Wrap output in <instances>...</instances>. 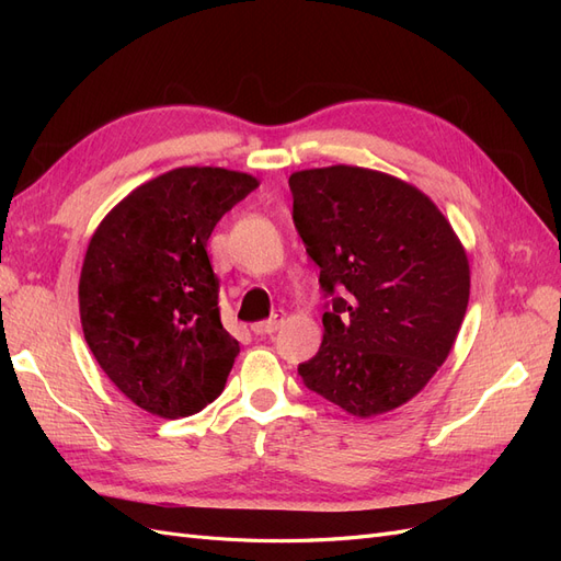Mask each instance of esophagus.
<instances>
[{"mask_svg": "<svg viewBox=\"0 0 561 561\" xmlns=\"http://www.w3.org/2000/svg\"><path fill=\"white\" fill-rule=\"evenodd\" d=\"M283 325V316H274V318H268V320H262V322H254V325L250 328L254 334L257 336H264V334H271V332H276L278 328Z\"/></svg>", "mask_w": 561, "mask_h": 561, "instance_id": "34e87169", "label": "esophagus"}]
</instances>
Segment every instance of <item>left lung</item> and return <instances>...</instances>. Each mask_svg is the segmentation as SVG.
<instances>
[{"label": "left lung", "mask_w": 561, "mask_h": 561, "mask_svg": "<svg viewBox=\"0 0 561 561\" xmlns=\"http://www.w3.org/2000/svg\"><path fill=\"white\" fill-rule=\"evenodd\" d=\"M290 192L328 297L322 344L299 377L353 416L396 410L431 381L461 330L466 250L435 203L393 175L311 168L290 175Z\"/></svg>", "instance_id": "1"}]
</instances>
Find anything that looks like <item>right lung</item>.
Listing matches in <instances>:
<instances>
[{
	"mask_svg": "<svg viewBox=\"0 0 561 561\" xmlns=\"http://www.w3.org/2000/svg\"><path fill=\"white\" fill-rule=\"evenodd\" d=\"M257 184L227 168H175L133 190L93 233L79 278L83 336L149 414L190 416L222 393L239 342L219 320L206 245Z\"/></svg>",
	"mask_w": 561,
	"mask_h": 561,
	"instance_id": "1",
	"label": "right lung"
}]
</instances>
